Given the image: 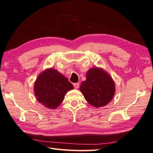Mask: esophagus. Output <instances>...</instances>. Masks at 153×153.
Segmentation results:
<instances>
[{"mask_svg": "<svg viewBox=\"0 0 153 153\" xmlns=\"http://www.w3.org/2000/svg\"><path fill=\"white\" fill-rule=\"evenodd\" d=\"M73 86H74V88H75V89H77V88H79L80 84H79V82L74 83V84H73Z\"/></svg>", "mask_w": 153, "mask_h": 153, "instance_id": "34e87169", "label": "esophagus"}]
</instances>
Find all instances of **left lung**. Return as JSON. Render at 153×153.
<instances>
[{
  "mask_svg": "<svg viewBox=\"0 0 153 153\" xmlns=\"http://www.w3.org/2000/svg\"><path fill=\"white\" fill-rule=\"evenodd\" d=\"M88 103L98 108L107 105L115 94V84L110 74L102 68L93 67L87 71L86 80L80 86Z\"/></svg>",
  "mask_w": 153,
  "mask_h": 153,
  "instance_id": "8db88e82",
  "label": "left lung"
}]
</instances>
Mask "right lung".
Listing matches in <instances>:
<instances>
[{"mask_svg": "<svg viewBox=\"0 0 153 153\" xmlns=\"http://www.w3.org/2000/svg\"><path fill=\"white\" fill-rule=\"evenodd\" d=\"M73 88L67 78L57 70L49 68L37 76L34 84V93L39 103L54 109L62 103L67 91Z\"/></svg>", "mask_w": 153, "mask_h": 153, "instance_id": "1", "label": "right lung"}]
</instances>
